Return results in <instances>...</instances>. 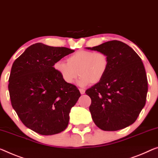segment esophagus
Here are the masks:
<instances>
[{
    "label": "esophagus",
    "mask_w": 158,
    "mask_h": 158,
    "mask_svg": "<svg viewBox=\"0 0 158 158\" xmlns=\"http://www.w3.org/2000/svg\"><path fill=\"white\" fill-rule=\"evenodd\" d=\"M79 90H80V93H81V94H85V90L84 89L80 88V89H79Z\"/></svg>",
    "instance_id": "obj_1"
}]
</instances>
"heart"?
Here are the masks:
<instances>
[{"label": "heart", "mask_w": 158, "mask_h": 158, "mask_svg": "<svg viewBox=\"0 0 158 158\" xmlns=\"http://www.w3.org/2000/svg\"><path fill=\"white\" fill-rule=\"evenodd\" d=\"M67 62L58 61L54 69L65 82L73 83L77 76L80 86L95 84L104 78L109 69V57L105 53L79 50L69 56Z\"/></svg>", "instance_id": "heart-1"}]
</instances>
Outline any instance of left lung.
I'll return each mask as SVG.
<instances>
[{
    "label": "left lung",
    "instance_id": "obj_1",
    "mask_svg": "<svg viewBox=\"0 0 158 158\" xmlns=\"http://www.w3.org/2000/svg\"><path fill=\"white\" fill-rule=\"evenodd\" d=\"M87 48L105 53L110 60L104 78L85 91L91 98L89 110L94 123L108 131L131 125L146 101L148 81L141 59L117 40Z\"/></svg>",
    "mask_w": 158,
    "mask_h": 158
}]
</instances>
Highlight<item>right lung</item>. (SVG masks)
Returning <instances> with one entry per match:
<instances>
[{"instance_id":"add662e5","label":"right lung","mask_w":158,"mask_h":158,"mask_svg":"<svg viewBox=\"0 0 158 158\" xmlns=\"http://www.w3.org/2000/svg\"><path fill=\"white\" fill-rule=\"evenodd\" d=\"M74 52L37 43L12 65L8 85L12 106L25 127L41 135L64 131L71 108L81 97L76 86L65 82L54 67Z\"/></svg>"}]
</instances>
